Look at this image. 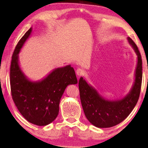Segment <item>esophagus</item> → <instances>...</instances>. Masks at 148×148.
I'll return each instance as SVG.
<instances>
[{
  "label": "esophagus",
  "mask_w": 148,
  "mask_h": 148,
  "mask_svg": "<svg viewBox=\"0 0 148 148\" xmlns=\"http://www.w3.org/2000/svg\"><path fill=\"white\" fill-rule=\"evenodd\" d=\"M76 73L77 75H78V76H82V75L84 74V70H82V69H78L76 70Z\"/></svg>",
  "instance_id": "34e87169"
}]
</instances>
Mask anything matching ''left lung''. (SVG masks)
I'll return each mask as SVG.
<instances>
[{
	"label": "left lung",
	"instance_id": "obj_1",
	"mask_svg": "<svg viewBox=\"0 0 148 148\" xmlns=\"http://www.w3.org/2000/svg\"><path fill=\"white\" fill-rule=\"evenodd\" d=\"M127 39L136 54L137 64L134 82L125 96L116 100L107 99L83 77L79 78V95L84 114L87 119L96 127L109 128L121 123L132 112L139 99L142 79V57L134 42L130 37H127Z\"/></svg>",
	"mask_w": 148,
	"mask_h": 148
}]
</instances>
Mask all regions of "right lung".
<instances>
[{
  "mask_svg": "<svg viewBox=\"0 0 148 148\" xmlns=\"http://www.w3.org/2000/svg\"><path fill=\"white\" fill-rule=\"evenodd\" d=\"M32 27L16 45L10 66L11 92L18 111L26 120L37 126H46L58 116L59 103L65 89L78 83L71 65L57 68L38 81H33L21 69L19 55L23 45L31 36Z\"/></svg>",
  "mask_w": 148,
  "mask_h": 148,
  "instance_id": "1",
  "label": "right lung"
}]
</instances>
